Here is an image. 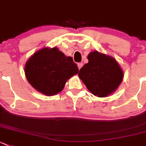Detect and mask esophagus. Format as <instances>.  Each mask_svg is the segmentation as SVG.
<instances>
[{
	"instance_id": "34e87169",
	"label": "esophagus",
	"mask_w": 146,
	"mask_h": 146,
	"mask_svg": "<svg viewBox=\"0 0 146 146\" xmlns=\"http://www.w3.org/2000/svg\"><path fill=\"white\" fill-rule=\"evenodd\" d=\"M82 66H83V64H82V63H78V68H79V70L81 68H82Z\"/></svg>"
}]
</instances>
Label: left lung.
I'll return each instance as SVG.
<instances>
[{
	"mask_svg": "<svg viewBox=\"0 0 146 146\" xmlns=\"http://www.w3.org/2000/svg\"><path fill=\"white\" fill-rule=\"evenodd\" d=\"M89 62L80 70L78 76L89 91L99 97L111 94L122 82L124 74L117 61L97 51L87 56Z\"/></svg>",
	"mask_w": 146,
	"mask_h": 146,
	"instance_id": "8db88e82",
	"label": "left lung"
}]
</instances>
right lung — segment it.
<instances>
[{
  "label": "right lung",
  "instance_id": "obj_1",
  "mask_svg": "<svg viewBox=\"0 0 146 146\" xmlns=\"http://www.w3.org/2000/svg\"><path fill=\"white\" fill-rule=\"evenodd\" d=\"M26 78L37 91L47 96L63 90L67 80L78 73L77 64L56 47L45 48L33 54L25 65Z\"/></svg>",
  "mask_w": 146,
  "mask_h": 146
}]
</instances>
